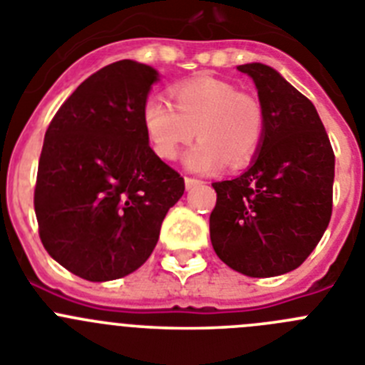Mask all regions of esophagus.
Masks as SVG:
<instances>
[{"mask_svg": "<svg viewBox=\"0 0 365 365\" xmlns=\"http://www.w3.org/2000/svg\"><path fill=\"white\" fill-rule=\"evenodd\" d=\"M185 185H186V190H192L195 188V186L202 185V180L195 179V177H185Z\"/></svg>", "mask_w": 365, "mask_h": 365, "instance_id": "34e87169", "label": "esophagus"}]
</instances>
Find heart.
<instances>
[{"label": "heart", "mask_w": 365, "mask_h": 365, "mask_svg": "<svg viewBox=\"0 0 365 365\" xmlns=\"http://www.w3.org/2000/svg\"><path fill=\"white\" fill-rule=\"evenodd\" d=\"M170 96L173 104L151 96L143 106L144 133L159 159H179L195 133L201 140L186 155L193 172H214L225 163L241 168L254 159L267 128L257 96L210 76L175 83Z\"/></svg>", "instance_id": "1"}]
</instances>
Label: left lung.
Segmentation results:
<instances>
[{
	"mask_svg": "<svg viewBox=\"0 0 365 365\" xmlns=\"http://www.w3.org/2000/svg\"><path fill=\"white\" fill-rule=\"evenodd\" d=\"M237 71L256 83L265 138L243 175L212 185L210 240L230 269L270 278L298 269L322 240L333 214L334 153L311 100L278 71Z\"/></svg>",
	"mask_w": 365,
	"mask_h": 365,
	"instance_id": "obj_1",
	"label": "left lung"
}]
</instances>
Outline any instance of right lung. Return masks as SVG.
<instances>
[{"mask_svg":"<svg viewBox=\"0 0 365 365\" xmlns=\"http://www.w3.org/2000/svg\"><path fill=\"white\" fill-rule=\"evenodd\" d=\"M159 74L133 60L83 80L45 131L34 212L45 250L87 282L124 278L153 252L185 179L153 153L143 106Z\"/></svg>","mask_w":365,"mask_h":365,"instance_id":"1","label":"right lung"}]
</instances>
